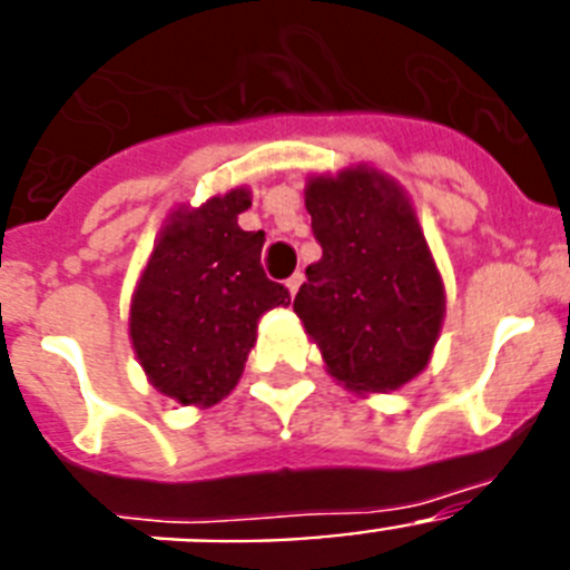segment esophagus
Here are the masks:
<instances>
[{"label": "esophagus", "instance_id": "1", "mask_svg": "<svg viewBox=\"0 0 570 570\" xmlns=\"http://www.w3.org/2000/svg\"><path fill=\"white\" fill-rule=\"evenodd\" d=\"M285 285H288V294L296 296V291H299V285H302V274H294L288 282H285Z\"/></svg>", "mask_w": 570, "mask_h": 570}]
</instances>
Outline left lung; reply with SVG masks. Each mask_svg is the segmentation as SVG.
Instances as JSON below:
<instances>
[{"instance_id":"left-lung-1","label":"left lung","mask_w":570,"mask_h":570,"mask_svg":"<svg viewBox=\"0 0 570 570\" xmlns=\"http://www.w3.org/2000/svg\"><path fill=\"white\" fill-rule=\"evenodd\" d=\"M322 259L294 299L305 334L340 385L387 394L431 362L445 285L416 210L396 179L367 165L305 185Z\"/></svg>"}]
</instances>
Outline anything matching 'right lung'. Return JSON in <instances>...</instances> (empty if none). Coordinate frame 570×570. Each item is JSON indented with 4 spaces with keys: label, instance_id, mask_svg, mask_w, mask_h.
Returning <instances> with one entry per match:
<instances>
[{
    "label": "right lung",
    "instance_id": "add662e5",
    "mask_svg": "<svg viewBox=\"0 0 570 570\" xmlns=\"http://www.w3.org/2000/svg\"><path fill=\"white\" fill-rule=\"evenodd\" d=\"M248 188L179 205L156 236L130 296L128 334L150 385L179 405L210 407L245 371L262 314L288 305L259 265L265 234L242 230Z\"/></svg>",
    "mask_w": 570,
    "mask_h": 570
}]
</instances>
